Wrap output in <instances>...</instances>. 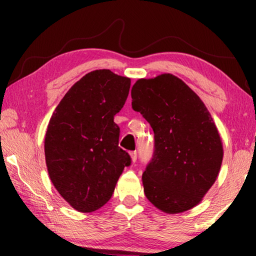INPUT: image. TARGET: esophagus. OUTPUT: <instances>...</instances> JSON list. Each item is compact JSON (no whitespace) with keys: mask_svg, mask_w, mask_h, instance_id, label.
Returning a JSON list of instances; mask_svg holds the SVG:
<instances>
[{"mask_svg":"<svg viewBox=\"0 0 256 256\" xmlns=\"http://www.w3.org/2000/svg\"><path fill=\"white\" fill-rule=\"evenodd\" d=\"M130 156H131V160H132V162H136V159H138L136 151H132V152H130Z\"/></svg>","mask_w":256,"mask_h":256,"instance_id":"obj_1","label":"esophagus"}]
</instances>
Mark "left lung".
I'll return each instance as SVG.
<instances>
[{
    "mask_svg": "<svg viewBox=\"0 0 256 256\" xmlns=\"http://www.w3.org/2000/svg\"><path fill=\"white\" fill-rule=\"evenodd\" d=\"M132 108L154 133V151L142 175L144 194L166 214L202 201L218 177L224 149L220 134L200 97L178 78L164 73L138 79Z\"/></svg>",
    "mask_w": 256,
    "mask_h": 256,
    "instance_id": "8db88e82",
    "label": "left lung"
}]
</instances>
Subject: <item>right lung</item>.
Instances as JSON below:
<instances>
[{
	"label": "right lung",
	"instance_id": "add662e5",
	"mask_svg": "<svg viewBox=\"0 0 256 256\" xmlns=\"http://www.w3.org/2000/svg\"><path fill=\"white\" fill-rule=\"evenodd\" d=\"M131 80L96 70L76 82L52 115L45 136V159L52 183L80 212L110 201L130 154L118 146L114 116L128 96Z\"/></svg>",
	"mask_w": 256,
	"mask_h": 256
}]
</instances>
